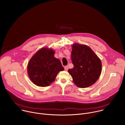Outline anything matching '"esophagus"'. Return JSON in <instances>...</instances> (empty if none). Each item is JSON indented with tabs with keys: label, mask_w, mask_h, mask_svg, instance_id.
<instances>
[{
	"label": "esophagus",
	"mask_w": 125,
	"mask_h": 125,
	"mask_svg": "<svg viewBox=\"0 0 125 125\" xmlns=\"http://www.w3.org/2000/svg\"><path fill=\"white\" fill-rule=\"evenodd\" d=\"M64 69H65V71H67V70H68V66H65Z\"/></svg>",
	"instance_id": "34e87169"
}]
</instances>
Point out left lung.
<instances>
[{
    "mask_svg": "<svg viewBox=\"0 0 125 125\" xmlns=\"http://www.w3.org/2000/svg\"><path fill=\"white\" fill-rule=\"evenodd\" d=\"M71 59L74 67L69 69L68 72L78 87L90 86L98 79L101 73V62L90 47L79 43L74 44Z\"/></svg>",
    "mask_w": 125,
    "mask_h": 125,
    "instance_id": "1",
    "label": "left lung"
}]
</instances>
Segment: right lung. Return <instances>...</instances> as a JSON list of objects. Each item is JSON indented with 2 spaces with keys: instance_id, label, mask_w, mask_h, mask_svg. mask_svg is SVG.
I'll return each instance as SVG.
<instances>
[{
  "instance_id": "right-lung-1",
  "label": "right lung",
  "mask_w": 125,
  "mask_h": 125,
  "mask_svg": "<svg viewBox=\"0 0 125 125\" xmlns=\"http://www.w3.org/2000/svg\"><path fill=\"white\" fill-rule=\"evenodd\" d=\"M53 49L44 47L31 57L28 64V73L32 83L39 86H47L55 81L60 71L64 70L61 62L54 57Z\"/></svg>"
}]
</instances>
